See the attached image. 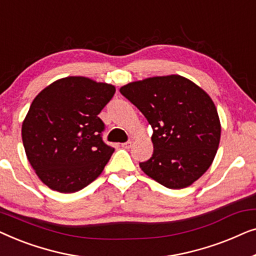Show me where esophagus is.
<instances>
[{
    "label": "esophagus",
    "instance_id": "obj_1",
    "mask_svg": "<svg viewBox=\"0 0 256 256\" xmlns=\"http://www.w3.org/2000/svg\"><path fill=\"white\" fill-rule=\"evenodd\" d=\"M121 146H122V148H124V149H129L132 146V141H127V142L122 143Z\"/></svg>",
    "mask_w": 256,
    "mask_h": 256
}]
</instances>
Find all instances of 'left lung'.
Listing matches in <instances>:
<instances>
[{
	"label": "left lung",
	"instance_id": "8db88e82",
	"mask_svg": "<svg viewBox=\"0 0 256 256\" xmlns=\"http://www.w3.org/2000/svg\"><path fill=\"white\" fill-rule=\"evenodd\" d=\"M152 128L154 152L143 172L169 188H183L211 166L220 141V121L211 98L180 76L148 78L120 88Z\"/></svg>",
	"mask_w": 256,
	"mask_h": 256
}]
</instances>
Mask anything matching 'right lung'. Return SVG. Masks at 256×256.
<instances>
[{"label":"right lung","instance_id":"1","mask_svg":"<svg viewBox=\"0 0 256 256\" xmlns=\"http://www.w3.org/2000/svg\"><path fill=\"white\" fill-rule=\"evenodd\" d=\"M115 87L84 76H68L44 88L22 124L28 160L45 185L62 194L87 186L114 152L102 140L98 116Z\"/></svg>","mask_w":256,"mask_h":256}]
</instances>
